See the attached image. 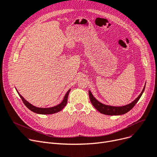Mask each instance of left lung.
<instances>
[{"instance_id":"8db88e82","label":"left lung","mask_w":157,"mask_h":157,"mask_svg":"<svg viewBox=\"0 0 157 157\" xmlns=\"http://www.w3.org/2000/svg\"><path fill=\"white\" fill-rule=\"evenodd\" d=\"M144 89H145V86H144V89L142 90V92L140 93V94L138 96L136 99H135L131 103L128 104V105L121 106V107H114V106L105 105V104H103V103H100V101H98L93 96V95L92 94L90 90L89 91V94L90 100L92 104V105H93L96 108V109H97L100 113H101L103 114L111 115V116L121 115V114L127 113V112H129L131 109H132L133 107H134V106L136 105L138 101L140 100V97L142 96V95L143 94Z\"/></svg>"}]
</instances>
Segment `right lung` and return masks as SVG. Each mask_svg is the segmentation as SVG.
I'll list each match as a JSON object with an SVG mask.
<instances>
[{
    "instance_id": "1",
    "label": "right lung",
    "mask_w": 157,
    "mask_h": 157,
    "mask_svg": "<svg viewBox=\"0 0 157 157\" xmlns=\"http://www.w3.org/2000/svg\"><path fill=\"white\" fill-rule=\"evenodd\" d=\"M17 90V89H16ZM70 90L71 89L68 90V92L66 93L65 97L63 98V100L62 101V102L61 103H59V105H57L56 106L54 107H49V108H39V107H35L32 104H30L28 101H27L24 98H23L20 94L19 92L17 91L18 92V94L20 96V98L22 99L23 103H24L25 105L32 111L33 113H36L37 114H54L56 113L59 112L60 111L65 107L67 105V100H68V94L70 92Z\"/></svg>"
}]
</instances>
